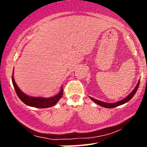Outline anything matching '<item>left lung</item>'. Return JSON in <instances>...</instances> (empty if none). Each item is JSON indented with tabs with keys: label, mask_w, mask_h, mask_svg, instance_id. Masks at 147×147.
Masks as SVG:
<instances>
[{
	"label": "left lung",
	"mask_w": 147,
	"mask_h": 147,
	"mask_svg": "<svg viewBox=\"0 0 147 147\" xmlns=\"http://www.w3.org/2000/svg\"><path fill=\"white\" fill-rule=\"evenodd\" d=\"M140 80H139V82H138L137 85H136V86L135 87V88L133 89L132 92H131V93H130L129 95L127 96V97H126L125 98L122 99V100L119 101V102H115V103H106V102H102V101L97 100V99H95L92 98V97H90V98L91 100L93 101L94 102H95L96 104H98V105L102 106V107L107 108V109H112V108L117 107V106H120V105H122V104H125V103L129 102L130 99H132V97H133V96H134L135 94H136V91H137V90H138V86H139Z\"/></svg>",
	"instance_id": "1"
}]
</instances>
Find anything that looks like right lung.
<instances>
[{"mask_svg": "<svg viewBox=\"0 0 147 147\" xmlns=\"http://www.w3.org/2000/svg\"><path fill=\"white\" fill-rule=\"evenodd\" d=\"M12 84L17 94L18 97L19 99L26 105L32 106V107L40 108V109H45V108L52 107L55 106V104L58 102V101L61 98L63 95V87H61V90L57 95L53 97H50V98H45V97H32V96H29L21 90V89L18 87L17 84L15 82L14 78V72L12 73Z\"/></svg>", "mask_w": 147, "mask_h": 147, "instance_id": "add662e5", "label": "right lung"}]
</instances>
